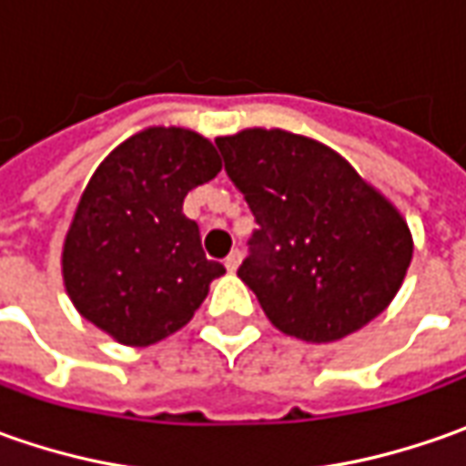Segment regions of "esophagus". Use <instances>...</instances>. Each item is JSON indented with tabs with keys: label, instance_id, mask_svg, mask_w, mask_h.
<instances>
[{
	"label": "esophagus",
	"instance_id": "1",
	"mask_svg": "<svg viewBox=\"0 0 466 466\" xmlns=\"http://www.w3.org/2000/svg\"><path fill=\"white\" fill-rule=\"evenodd\" d=\"M241 259H243L241 248H233V251L225 257V269H228V272H236V269L241 267Z\"/></svg>",
	"mask_w": 466,
	"mask_h": 466
}]
</instances>
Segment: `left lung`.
<instances>
[{"label": "left lung", "mask_w": 466, "mask_h": 466, "mask_svg": "<svg viewBox=\"0 0 466 466\" xmlns=\"http://www.w3.org/2000/svg\"><path fill=\"white\" fill-rule=\"evenodd\" d=\"M215 145L259 223L238 278L282 334L337 342L384 311L412 233L379 188L324 142L285 129L251 127Z\"/></svg>", "instance_id": "obj_1"}]
</instances>
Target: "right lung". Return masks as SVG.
I'll return each mask as SVG.
<instances>
[{
	"instance_id": "1",
	"label": "right lung",
	"mask_w": 466,
	"mask_h": 466,
	"mask_svg": "<svg viewBox=\"0 0 466 466\" xmlns=\"http://www.w3.org/2000/svg\"><path fill=\"white\" fill-rule=\"evenodd\" d=\"M223 168L215 145L184 127H147L106 155L62 246L64 290L100 331L147 348L187 327L225 275L202 251L184 197Z\"/></svg>"
}]
</instances>
